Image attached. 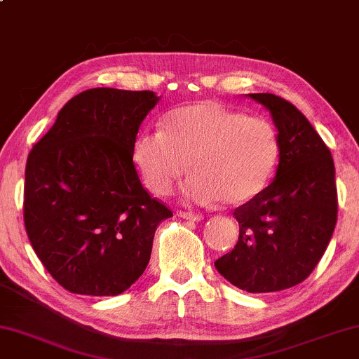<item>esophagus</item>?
Wrapping results in <instances>:
<instances>
[{"instance_id":"1","label":"esophagus","mask_w":359,"mask_h":359,"mask_svg":"<svg viewBox=\"0 0 359 359\" xmlns=\"http://www.w3.org/2000/svg\"><path fill=\"white\" fill-rule=\"evenodd\" d=\"M178 215L181 218H186V220H191V222H201L202 220V215L194 214V212H180Z\"/></svg>"}]
</instances>
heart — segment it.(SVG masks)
<instances>
[{
    "label": "heart",
    "instance_id": "heart-1",
    "mask_svg": "<svg viewBox=\"0 0 359 359\" xmlns=\"http://www.w3.org/2000/svg\"><path fill=\"white\" fill-rule=\"evenodd\" d=\"M133 162L154 194H168L181 184L191 204L241 205L266 189L280 157L277 129L262 116H248L214 100L171 110L163 131H142L133 142Z\"/></svg>",
    "mask_w": 359,
    "mask_h": 359
}]
</instances>
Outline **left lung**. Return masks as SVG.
Returning a JSON list of instances; mask_svg holds the SVG:
<instances>
[{"mask_svg":"<svg viewBox=\"0 0 359 359\" xmlns=\"http://www.w3.org/2000/svg\"><path fill=\"white\" fill-rule=\"evenodd\" d=\"M272 116L280 139L275 178L238 207L235 249L215 261L223 278L249 293L292 288L324 256L337 223L335 167L313 124L273 93H246Z\"/></svg>","mask_w":359,"mask_h":359,"instance_id":"8db88e82","label":"left lung"}]
</instances>
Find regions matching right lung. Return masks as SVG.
<instances>
[{"instance_id": "1", "label": "right lung", "mask_w": 359, "mask_h": 359, "mask_svg": "<svg viewBox=\"0 0 359 359\" xmlns=\"http://www.w3.org/2000/svg\"><path fill=\"white\" fill-rule=\"evenodd\" d=\"M155 92L97 87L72 97L25 165L24 223L35 254L67 292L116 296L144 273L158 223L173 217L133 163Z\"/></svg>"}]
</instances>
